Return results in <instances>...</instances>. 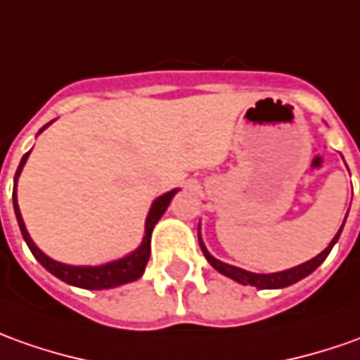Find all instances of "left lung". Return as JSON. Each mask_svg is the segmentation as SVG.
Returning a JSON list of instances; mask_svg holds the SVG:
<instances>
[{
	"label": "left lung",
	"mask_w": 360,
	"mask_h": 360,
	"mask_svg": "<svg viewBox=\"0 0 360 360\" xmlns=\"http://www.w3.org/2000/svg\"><path fill=\"white\" fill-rule=\"evenodd\" d=\"M347 214H349V212H347ZM345 221H347V217H345ZM345 221L343 224H341L339 232L333 236V240L329 242V246H327L321 254H317L315 258L307 260V262L300 264V266H293V268H290V270H283V272L254 274V272H248V270H242V268H238V266H231V264L217 260L211 252L207 250L205 242H202V238H200V229H199V244H200V250H202V254H205V258H207V262L211 264L217 272H221L222 276H226V278H231V280L242 283V285H254V288H258V290H282V288H288V285H292V283L300 282V280H303V278H307L309 274L315 272V270L325 262V258L329 256V252H331V248L335 246V242L339 240V236H341Z\"/></svg>",
	"instance_id": "obj_1"
}]
</instances>
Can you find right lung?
Here are the masks:
<instances>
[{
  "instance_id": "1",
  "label": "right lung",
  "mask_w": 360,
  "mask_h": 360,
  "mask_svg": "<svg viewBox=\"0 0 360 360\" xmlns=\"http://www.w3.org/2000/svg\"><path fill=\"white\" fill-rule=\"evenodd\" d=\"M49 124H51V122H49ZM49 124H46V126H49ZM46 126H43V128L39 129V134H41ZM29 153H31V151H27L25 155L21 158V163H19V167H17L15 179H13V211H15L19 231L23 234L29 250L33 252V256L39 260V264H41L45 270H49V272L53 274V276H57L58 280H63L65 283H70V285H77V288H82V290H110V288H118V285H124V283H129L134 282V280H138V278H141V274H143L146 266H148L149 252H151V232H153V226H155L158 221L163 217V212L167 211L171 199L175 197V193L179 189L167 191V193H163L161 197H158V199L151 202L148 219H146L143 240H141V244H139L136 250L129 252L128 256L118 258V260H112V262L100 264V266H70V264L57 262V260L49 258L45 252L41 250L35 242L31 240V236H29V232H27L25 222H23V217H21V211H19V205H17V179H19V175H21V171H23V165L27 163Z\"/></svg>"
}]
</instances>
